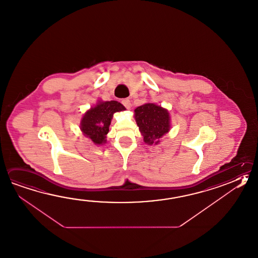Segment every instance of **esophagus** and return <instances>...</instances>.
<instances>
[{
  "label": "esophagus",
  "mask_w": 258,
  "mask_h": 258,
  "mask_svg": "<svg viewBox=\"0 0 258 258\" xmlns=\"http://www.w3.org/2000/svg\"><path fill=\"white\" fill-rule=\"evenodd\" d=\"M121 103L124 105V107H126V108H131V106H132V103H131V100L128 99V98H123L121 100Z\"/></svg>",
  "instance_id": "obj_1"
}]
</instances>
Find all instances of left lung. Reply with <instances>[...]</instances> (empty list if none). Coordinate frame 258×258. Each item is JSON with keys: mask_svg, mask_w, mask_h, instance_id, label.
<instances>
[{"mask_svg": "<svg viewBox=\"0 0 258 258\" xmlns=\"http://www.w3.org/2000/svg\"><path fill=\"white\" fill-rule=\"evenodd\" d=\"M135 119L143 140L150 145L158 144L161 137L170 131L169 112L153 103L137 107Z\"/></svg>", "mask_w": 258, "mask_h": 258, "instance_id": "left-lung-1", "label": "left lung"}]
</instances>
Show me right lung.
Instances as JSON below:
<instances>
[{
	"label": "right lung",
	"instance_id": "1",
	"mask_svg": "<svg viewBox=\"0 0 258 258\" xmlns=\"http://www.w3.org/2000/svg\"><path fill=\"white\" fill-rule=\"evenodd\" d=\"M125 109L122 104L115 100L98 103L86 112L81 120V131L95 144L101 145L106 142L113 114Z\"/></svg>",
	"mask_w": 258,
	"mask_h": 258
}]
</instances>
